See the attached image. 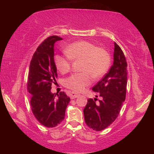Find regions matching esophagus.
I'll list each match as a JSON object with an SVG mask.
<instances>
[{"label": "esophagus", "instance_id": "obj_1", "mask_svg": "<svg viewBox=\"0 0 154 154\" xmlns=\"http://www.w3.org/2000/svg\"><path fill=\"white\" fill-rule=\"evenodd\" d=\"M79 96V94H77L75 92H71V94H70V98H71V99H74L75 98L78 97Z\"/></svg>", "mask_w": 154, "mask_h": 154}]
</instances>
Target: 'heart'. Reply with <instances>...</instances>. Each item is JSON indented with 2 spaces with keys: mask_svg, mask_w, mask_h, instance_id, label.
<instances>
[{
  "mask_svg": "<svg viewBox=\"0 0 154 154\" xmlns=\"http://www.w3.org/2000/svg\"><path fill=\"white\" fill-rule=\"evenodd\" d=\"M67 57L56 54L54 62L56 69L62 74L69 72L71 60H81V71L64 79V85L74 92H82L92 82L94 78L103 76L110 66V56L103 48L88 41H78L70 44L64 49Z\"/></svg>",
  "mask_w": 154,
  "mask_h": 154,
  "instance_id": "obj_1",
  "label": "heart"
}]
</instances>
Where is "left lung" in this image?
I'll return each mask as SVG.
<instances>
[{"label": "left lung", "mask_w": 154, "mask_h": 154, "mask_svg": "<svg viewBox=\"0 0 154 154\" xmlns=\"http://www.w3.org/2000/svg\"><path fill=\"white\" fill-rule=\"evenodd\" d=\"M114 45L113 64L92 88L101 100L96 103L97 98H89L83 109L87 126L96 131L105 129L116 120L126 99L128 64L120 47L116 42Z\"/></svg>", "instance_id": "left-lung-1"}]
</instances>
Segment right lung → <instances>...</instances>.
<instances>
[{"label": "right lung", "mask_w": 154, "mask_h": 154, "mask_svg": "<svg viewBox=\"0 0 154 154\" xmlns=\"http://www.w3.org/2000/svg\"><path fill=\"white\" fill-rule=\"evenodd\" d=\"M62 38L51 36L38 47L31 59L27 90L30 95V106L36 119L48 128L58 126L63 121L70 98L64 92H51V85L58 77L54 62V46Z\"/></svg>", "instance_id": "1"}]
</instances>
